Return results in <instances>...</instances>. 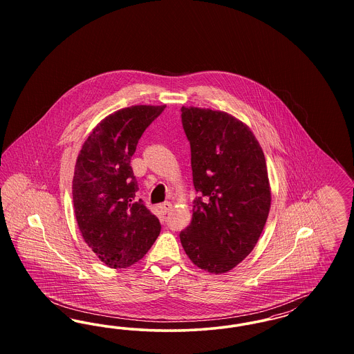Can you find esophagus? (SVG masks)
Segmentation results:
<instances>
[{
  "label": "esophagus",
  "instance_id": "obj_1",
  "mask_svg": "<svg viewBox=\"0 0 354 354\" xmlns=\"http://www.w3.org/2000/svg\"><path fill=\"white\" fill-rule=\"evenodd\" d=\"M171 208H172V204L169 202H165L163 204H160V211H162L163 214H169V211H171Z\"/></svg>",
  "mask_w": 354,
  "mask_h": 354
}]
</instances>
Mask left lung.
Segmentation results:
<instances>
[{
    "label": "left lung",
    "instance_id": "left-lung-1",
    "mask_svg": "<svg viewBox=\"0 0 354 354\" xmlns=\"http://www.w3.org/2000/svg\"><path fill=\"white\" fill-rule=\"evenodd\" d=\"M180 111L198 192L180 241L196 267L224 273L252 252L270 214L264 152L250 127L224 111Z\"/></svg>",
    "mask_w": 354,
    "mask_h": 354
}]
</instances>
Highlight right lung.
<instances>
[{
	"mask_svg": "<svg viewBox=\"0 0 354 354\" xmlns=\"http://www.w3.org/2000/svg\"><path fill=\"white\" fill-rule=\"evenodd\" d=\"M166 106H131L102 120L84 140L73 178V203L86 244L110 268L139 261L160 234L130 166L138 140Z\"/></svg>",
	"mask_w": 354,
	"mask_h": 354,
	"instance_id": "right-lung-1",
	"label": "right lung"
}]
</instances>
